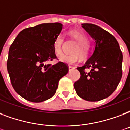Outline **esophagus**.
Returning a JSON list of instances; mask_svg holds the SVG:
<instances>
[{
  "label": "esophagus",
  "mask_w": 130,
  "mask_h": 130,
  "mask_svg": "<svg viewBox=\"0 0 130 130\" xmlns=\"http://www.w3.org/2000/svg\"><path fill=\"white\" fill-rule=\"evenodd\" d=\"M75 67H72V66H70V65H69V70L70 71V70H72V69H74Z\"/></svg>",
  "instance_id": "obj_1"
}]
</instances>
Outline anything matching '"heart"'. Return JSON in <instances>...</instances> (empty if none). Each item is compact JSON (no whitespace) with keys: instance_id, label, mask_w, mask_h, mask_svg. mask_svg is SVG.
Returning <instances> with one entry per match:
<instances>
[{"instance_id":"heart-1","label":"heart","mask_w":130,"mask_h":130,"mask_svg":"<svg viewBox=\"0 0 130 130\" xmlns=\"http://www.w3.org/2000/svg\"><path fill=\"white\" fill-rule=\"evenodd\" d=\"M70 35L78 43V46H76L73 50V53L76 54H63L60 57V60L67 64H74L79 60V55L83 58H85L87 56L89 52L88 45L89 44V41L87 36L84 33L78 30H72L70 32ZM63 41L64 35L63 34L58 35L54 39L53 47L54 52L57 56L62 53V45Z\"/></svg>"}]
</instances>
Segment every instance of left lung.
<instances>
[{
	"label": "left lung",
	"mask_w": 130,
	"mask_h": 130,
	"mask_svg": "<svg viewBox=\"0 0 130 130\" xmlns=\"http://www.w3.org/2000/svg\"><path fill=\"white\" fill-rule=\"evenodd\" d=\"M82 27L95 40V47L85 65L77 67L81 76L74 83V89L83 100L97 102L109 97L117 89L122 77L123 54L110 32L93 24H82ZM87 68L92 69L87 72Z\"/></svg>",
	"instance_id": "1"
}]
</instances>
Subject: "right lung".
Instances as JSON below:
<instances>
[{
	"label": "right lung",
	"mask_w": 130,
	"mask_h": 130,
	"mask_svg": "<svg viewBox=\"0 0 130 130\" xmlns=\"http://www.w3.org/2000/svg\"><path fill=\"white\" fill-rule=\"evenodd\" d=\"M63 29L58 22L43 23L22 30L11 45L7 71L18 94L32 102L54 95L58 81L69 71L67 64L45 65L56 58L53 43Z\"/></svg>",
	"instance_id": "right-lung-1"
}]
</instances>
